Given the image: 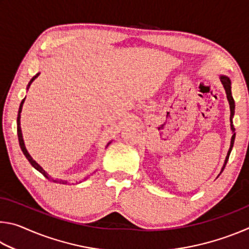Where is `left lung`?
<instances>
[{
    "label": "left lung",
    "instance_id": "8db88e82",
    "mask_svg": "<svg viewBox=\"0 0 249 249\" xmlns=\"http://www.w3.org/2000/svg\"><path fill=\"white\" fill-rule=\"evenodd\" d=\"M220 80L221 82L223 84V87H224L225 89V92H226V98L227 100H229V103H230V109H231V132H233V135H231V146H230V149L229 151H227V156L225 158V161H224V165H223L222 167V171L224 170V168L226 166L227 163V160H229V157H230V154L231 151V148H233V145H234V141H235V128H234V125H233V121H231V119H233L234 116V113H235V102H234V99H233V95H231V80L229 77H226V75H220ZM221 171V174H222Z\"/></svg>",
    "mask_w": 249,
    "mask_h": 249
}]
</instances>
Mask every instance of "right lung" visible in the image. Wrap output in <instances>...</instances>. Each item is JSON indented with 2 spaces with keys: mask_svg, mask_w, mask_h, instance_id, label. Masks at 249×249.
<instances>
[{
  "mask_svg": "<svg viewBox=\"0 0 249 249\" xmlns=\"http://www.w3.org/2000/svg\"><path fill=\"white\" fill-rule=\"evenodd\" d=\"M39 75V73H37L36 75H34V77L32 78V80L31 81H29V83H28V86H27V90H28V88H29V86H31L32 84V82L34 81V80H35L37 77H38ZM24 101H25V99H23L22 100V102H20V104H19V108H18V142H19V147H20V149H22V151H23V154L25 155V157L27 158V160L29 161V163H31V165L35 168L36 170H38L41 175H44V177L45 178H47L48 180H50V181H53V182H54V183H62V184H67L68 183V181H65V180H58V179H53V178H52V177H50L47 172H46L43 168H41L38 163H37L35 160H34L33 158H32V156L28 154V151H27V149H26V147H25V144H24V140H23V134H22V129H20V113H22V107H23V104H24ZM111 144V142H108L107 144V146ZM86 179H88V178H86ZM84 179V180H86ZM80 182H81V181H80Z\"/></svg>",
  "mask_w": 249,
  "mask_h": 249,
  "instance_id": "obj_1",
  "label": "right lung"
}]
</instances>
